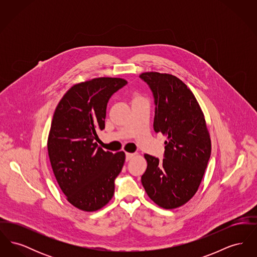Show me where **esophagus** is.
Masks as SVG:
<instances>
[{"instance_id":"esophagus-1","label":"esophagus","mask_w":257,"mask_h":257,"mask_svg":"<svg viewBox=\"0 0 257 257\" xmlns=\"http://www.w3.org/2000/svg\"><path fill=\"white\" fill-rule=\"evenodd\" d=\"M134 156L135 154L133 153H126V161H130Z\"/></svg>"}]
</instances>
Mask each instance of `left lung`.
Returning a JSON list of instances; mask_svg holds the SVG:
<instances>
[{
    "label": "left lung",
    "instance_id": "obj_1",
    "mask_svg": "<svg viewBox=\"0 0 257 257\" xmlns=\"http://www.w3.org/2000/svg\"><path fill=\"white\" fill-rule=\"evenodd\" d=\"M140 78L154 99V131L167 136L164 159L145 154L147 169L142 183L161 207H179L196 194L210 159L205 119L195 95L177 77L147 72Z\"/></svg>",
    "mask_w": 257,
    "mask_h": 257
}]
</instances>
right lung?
<instances>
[{
	"instance_id": "right-lung-1",
	"label": "right lung",
	"mask_w": 257,
	"mask_h": 257,
	"mask_svg": "<svg viewBox=\"0 0 257 257\" xmlns=\"http://www.w3.org/2000/svg\"><path fill=\"white\" fill-rule=\"evenodd\" d=\"M127 85L120 78H96L72 86L54 112L48 154L56 179L67 200L86 212L105 206L114 193L125 153L98 147L108 102Z\"/></svg>"
}]
</instances>
